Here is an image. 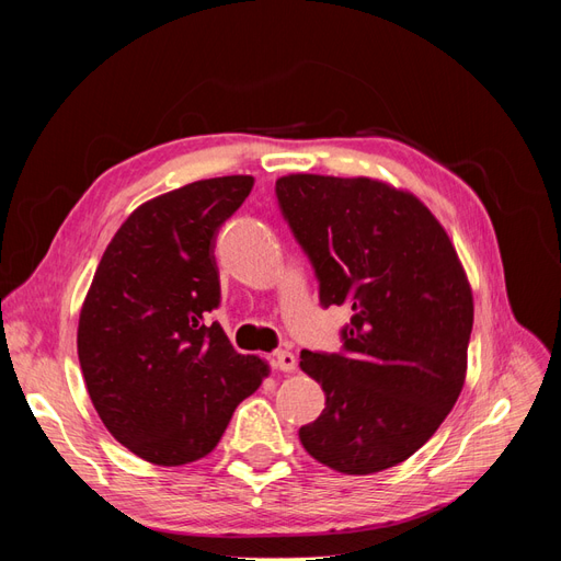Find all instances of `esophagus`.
I'll return each instance as SVG.
<instances>
[{
	"mask_svg": "<svg viewBox=\"0 0 561 561\" xmlns=\"http://www.w3.org/2000/svg\"><path fill=\"white\" fill-rule=\"evenodd\" d=\"M271 365L280 371H293L297 367V358L293 351H276L274 358H271Z\"/></svg>",
	"mask_w": 561,
	"mask_h": 561,
	"instance_id": "1",
	"label": "esophagus"
}]
</instances>
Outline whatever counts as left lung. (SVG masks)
Wrapping results in <instances>:
<instances>
[{
    "label": "left lung",
    "instance_id": "8db88e82",
    "mask_svg": "<svg viewBox=\"0 0 561 561\" xmlns=\"http://www.w3.org/2000/svg\"><path fill=\"white\" fill-rule=\"evenodd\" d=\"M280 215L318 278L320 307H346L342 351H301L325 410L299 439L346 474L393 468L428 443L461 393L472 293L447 231L423 203L369 178L287 175Z\"/></svg>",
    "mask_w": 561,
    "mask_h": 561
}]
</instances>
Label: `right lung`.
<instances>
[{
  "instance_id": "1",
  "label": "right lung",
  "mask_w": 561,
  "mask_h": 561,
  "mask_svg": "<svg viewBox=\"0 0 561 561\" xmlns=\"http://www.w3.org/2000/svg\"><path fill=\"white\" fill-rule=\"evenodd\" d=\"M252 184L213 178L147 201L114 233L83 301L77 351L95 412L149 463L210 454L266 377L210 322L222 299L217 233Z\"/></svg>"
}]
</instances>
